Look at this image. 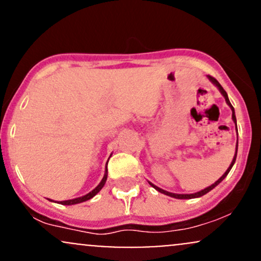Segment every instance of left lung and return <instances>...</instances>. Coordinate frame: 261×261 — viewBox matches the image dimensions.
Returning <instances> with one entry per match:
<instances>
[{
    "label": "left lung",
    "mask_w": 261,
    "mask_h": 261,
    "mask_svg": "<svg viewBox=\"0 0 261 261\" xmlns=\"http://www.w3.org/2000/svg\"><path fill=\"white\" fill-rule=\"evenodd\" d=\"M207 77H208V80L211 81V82L214 83V85L217 87V88H218V91L221 92V94H222L223 97H224V99H226V103L228 104V107L230 108V110H232V120L234 121V124H236V127H237V119H236V114H234V108H233V107H232V104H230V101H229V99H228V95H227L226 91H224V89L222 88V86H221L220 83H218V81H217L216 79H214V77H211V76H207ZM237 135H238V134H237ZM237 149H238V139H237V148H236V153H234V157H233L232 162H230V164H229L228 169H227L226 172H224V174H223L222 176H221V178L218 179V180L215 181L214 184H212V185H210V187H207V188H205V189H203V190H200V191H197V193H194V194H174V193H169V191H166V190H163V189H161V188L155 187V185H154V184H152L151 181H148V182H149V185H151V187H153V188H154L155 190H157V191H160V193L164 194V195H168V196H170V197H174V199H195V197L203 196V195H205V194H207L208 191H211L212 189H214V188H216L217 185L220 184V182L222 181L224 178H226L227 174H228V173H229V170L232 169L233 164H234V162H236V158H237Z\"/></svg>",
    "instance_id": "left-lung-1"
}]
</instances>
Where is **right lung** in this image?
<instances>
[{"label":"right lung","mask_w":261,"mask_h":261,"mask_svg":"<svg viewBox=\"0 0 261 261\" xmlns=\"http://www.w3.org/2000/svg\"><path fill=\"white\" fill-rule=\"evenodd\" d=\"M107 178H108V169L106 168V174H104L103 179H101V181L97 185V187L93 189L91 193H88V194H87V195H83V196H81V197H76V199H72V200H65V201H59L58 203H61V205H76V203L85 202V201H87V200L92 199V197L97 195V194L101 190V188L104 187V184H106V181H107ZM50 201H53V200H50Z\"/></svg>","instance_id":"obj_1"}]
</instances>
